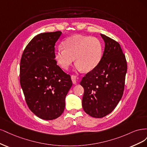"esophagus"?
I'll use <instances>...</instances> for the list:
<instances>
[{"instance_id":"1","label":"esophagus","mask_w":147,"mask_h":147,"mask_svg":"<svg viewBox=\"0 0 147 147\" xmlns=\"http://www.w3.org/2000/svg\"><path fill=\"white\" fill-rule=\"evenodd\" d=\"M71 80L72 82L73 83V84H76L77 82H78V78L76 76H71Z\"/></svg>"}]
</instances>
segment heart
Wrapping results in <instances>:
<instances>
[{"mask_svg": "<svg viewBox=\"0 0 147 147\" xmlns=\"http://www.w3.org/2000/svg\"><path fill=\"white\" fill-rule=\"evenodd\" d=\"M63 48L55 52L54 59L59 67L67 69L75 60L78 71L89 72L95 68L102 56V46L95 37L76 35L63 42Z\"/></svg>", "mask_w": 147, "mask_h": 147, "instance_id": "b5f03b06", "label": "heart"}]
</instances>
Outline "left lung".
Masks as SVG:
<instances>
[{"label":"left lung","mask_w":147,"mask_h":147,"mask_svg":"<svg viewBox=\"0 0 147 147\" xmlns=\"http://www.w3.org/2000/svg\"><path fill=\"white\" fill-rule=\"evenodd\" d=\"M105 51L97 67L82 79L84 93L82 105L90 116L102 118L109 114L123 94L127 63L120 44L105 35Z\"/></svg>","instance_id":"obj_1"}]
</instances>
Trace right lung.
<instances>
[{"instance_id":"obj_1","label":"right lung","mask_w":147,"mask_h":147,"mask_svg":"<svg viewBox=\"0 0 147 147\" xmlns=\"http://www.w3.org/2000/svg\"><path fill=\"white\" fill-rule=\"evenodd\" d=\"M61 34L57 31L36 35L27 45L21 60L20 84L26 101L42 120H54L61 115L73 85L70 76L54 59L55 44Z\"/></svg>"}]
</instances>
